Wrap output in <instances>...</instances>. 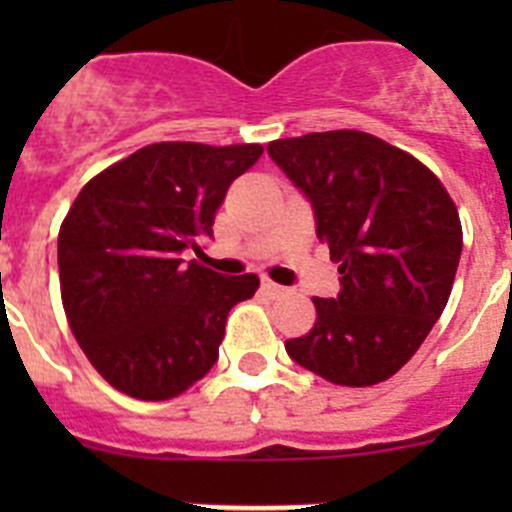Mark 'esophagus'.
<instances>
[{"mask_svg":"<svg viewBox=\"0 0 512 512\" xmlns=\"http://www.w3.org/2000/svg\"><path fill=\"white\" fill-rule=\"evenodd\" d=\"M261 292H264V295H269V297H282L287 289L279 287V284H274V282H269V279H264V282H261Z\"/></svg>","mask_w":512,"mask_h":512,"instance_id":"1","label":"esophagus"}]
</instances>
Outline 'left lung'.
<instances>
[{"label":"left lung","instance_id":"obj_1","mask_svg":"<svg viewBox=\"0 0 512 512\" xmlns=\"http://www.w3.org/2000/svg\"><path fill=\"white\" fill-rule=\"evenodd\" d=\"M269 156L305 192L341 295L312 297L318 320L287 354L343 387L390 379L431 333L454 287L461 220L436 174L361 130L271 140Z\"/></svg>","mask_w":512,"mask_h":512}]
</instances>
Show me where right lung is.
I'll use <instances>...</instances> for the list:
<instances>
[{"label":"right lung","mask_w":512,"mask_h":512,"mask_svg":"<svg viewBox=\"0 0 512 512\" xmlns=\"http://www.w3.org/2000/svg\"><path fill=\"white\" fill-rule=\"evenodd\" d=\"M259 143H151L84 184L58 230L61 300L92 366L135 400H171L217 361L230 307L256 274L223 277L184 248L212 233L233 179Z\"/></svg>","instance_id":"obj_1"}]
</instances>
